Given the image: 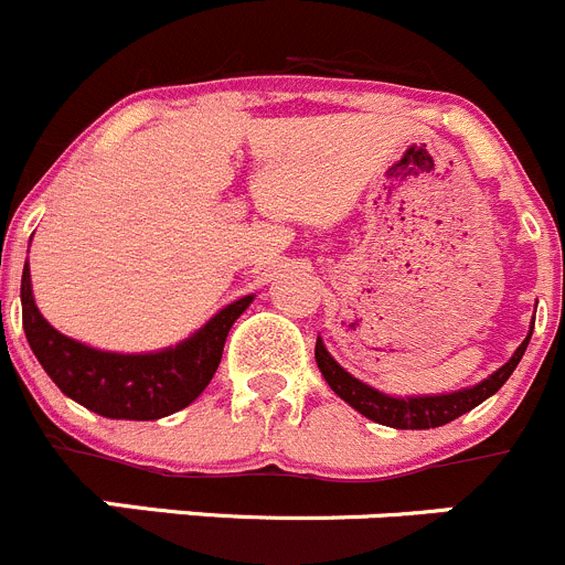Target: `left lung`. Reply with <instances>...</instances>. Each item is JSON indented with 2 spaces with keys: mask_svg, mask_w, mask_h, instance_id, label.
Wrapping results in <instances>:
<instances>
[{
  "mask_svg": "<svg viewBox=\"0 0 565 565\" xmlns=\"http://www.w3.org/2000/svg\"><path fill=\"white\" fill-rule=\"evenodd\" d=\"M530 334H526V340L519 345L513 360L504 362L493 376L479 382L477 387H468V390H460V393H449V395L393 398V395L379 393V390L362 384L360 379H354L348 371H342V367L331 360V354L326 351V345L320 340L315 342V360H318V367L320 373H323L326 382H329V387L340 395L342 402L351 404L356 413L365 415V418L376 420V424H384V426H393V429H431V426H443V424H449V420L460 418V415H466L468 409L482 404L488 395L497 393V390L508 382L510 373L515 371L521 356H524Z\"/></svg>",
  "mask_w": 565,
  "mask_h": 565,
  "instance_id": "left-lung-1",
  "label": "left lung"
}]
</instances>
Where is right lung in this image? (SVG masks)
Returning a JSON list of instances; mask_svg holds the SVG:
<instances>
[{
	"label": "right lung",
	"instance_id": "1",
	"mask_svg": "<svg viewBox=\"0 0 565 565\" xmlns=\"http://www.w3.org/2000/svg\"><path fill=\"white\" fill-rule=\"evenodd\" d=\"M250 295L225 307L192 340L158 354H108L68 340L41 318L30 289V267L21 273V323L33 354L52 382L103 418L156 420L189 407L217 373L225 337L250 307Z\"/></svg>",
	"mask_w": 565,
	"mask_h": 565
}]
</instances>
